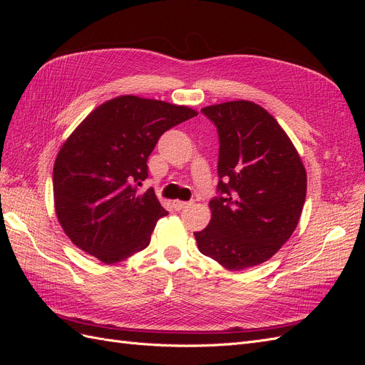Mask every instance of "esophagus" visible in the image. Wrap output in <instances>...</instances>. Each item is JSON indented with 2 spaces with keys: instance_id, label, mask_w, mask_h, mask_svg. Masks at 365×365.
<instances>
[{
  "instance_id": "34e87169",
  "label": "esophagus",
  "mask_w": 365,
  "mask_h": 365,
  "mask_svg": "<svg viewBox=\"0 0 365 365\" xmlns=\"http://www.w3.org/2000/svg\"><path fill=\"white\" fill-rule=\"evenodd\" d=\"M190 205H193L192 201H173V208L176 210V212H181V210L190 207Z\"/></svg>"
}]
</instances>
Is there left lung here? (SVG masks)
<instances>
[{
	"instance_id": "left-lung-1",
	"label": "left lung",
	"mask_w": 365,
	"mask_h": 365,
	"mask_svg": "<svg viewBox=\"0 0 365 365\" xmlns=\"http://www.w3.org/2000/svg\"><path fill=\"white\" fill-rule=\"evenodd\" d=\"M219 135L212 220L196 231L207 257L239 271L267 262L291 237L306 200V170L292 141L267 109L236 101L205 106Z\"/></svg>"
}]
</instances>
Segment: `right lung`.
<instances>
[{
  "label": "right lung",
  "instance_id": "add662e5",
  "mask_svg": "<svg viewBox=\"0 0 365 365\" xmlns=\"http://www.w3.org/2000/svg\"><path fill=\"white\" fill-rule=\"evenodd\" d=\"M195 115L189 106L120 96L74 129L54 161L53 195L76 247L111 264L149 245L168 212L153 189L140 192L148 158L165 130Z\"/></svg>",
  "mask_w": 365,
  "mask_h": 365
}]
</instances>
